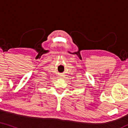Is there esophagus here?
I'll return each mask as SVG.
<instances>
[{"mask_svg": "<svg viewBox=\"0 0 128 128\" xmlns=\"http://www.w3.org/2000/svg\"><path fill=\"white\" fill-rule=\"evenodd\" d=\"M62 75H61V76H60V78H62Z\"/></svg>", "mask_w": 128, "mask_h": 128, "instance_id": "obj_1", "label": "esophagus"}]
</instances>
